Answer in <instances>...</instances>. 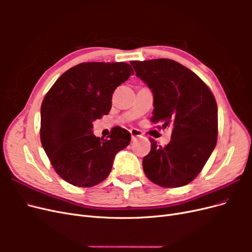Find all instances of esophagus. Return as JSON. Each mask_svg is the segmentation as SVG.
<instances>
[{
	"label": "esophagus",
	"instance_id": "34e87169",
	"mask_svg": "<svg viewBox=\"0 0 252 252\" xmlns=\"http://www.w3.org/2000/svg\"><path fill=\"white\" fill-rule=\"evenodd\" d=\"M130 133H131L132 140H135L136 138H140V136H143V133L139 130V129H131Z\"/></svg>",
	"mask_w": 252,
	"mask_h": 252
}]
</instances>
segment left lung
I'll use <instances>...</instances> for the list:
<instances>
[{
    "mask_svg": "<svg viewBox=\"0 0 252 252\" xmlns=\"http://www.w3.org/2000/svg\"><path fill=\"white\" fill-rule=\"evenodd\" d=\"M136 77L154 94L150 121L171 127V140L161 146L151 139L143 169L155 184L182 187L193 181L218 140V105L209 87L185 66L169 59L132 61Z\"/></svg>",
    "mask_w": 252,
    "mask_h": 252,
    "instance_id": "left-lung-1",
    "label": "left lung"
}]
</instances>
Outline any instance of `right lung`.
I'll return each instance as SVG.
<instances>
[{"instance_id": "obj_1", "label": "right lung", "mask_w": 252, "mask_h": 252, "mask_svg": "<svg viewBox=\"0 0 252 252\" xmlns=\"http://www.w3.org/2000/svg\"><path fill=\"white\" fill-rule=\"evenodd\" d=\"M133 74L124 62L81 63L65 71L41 106L40 138L53 169L69 184L93 187L108 177L118 152L130 143L126 129L96 138L93 122L108 114L113 91Z\"/></svg>"}]
</instances>
